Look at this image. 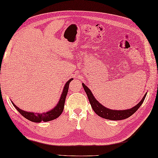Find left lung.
I'll list each match as a JSON object with an SVG mask.
<instances>
[{
    "instance_id": "left-lung-1",
    "label": "left lung",
    "mask_w": 158,
    "mask_h": 158,
    "mask_svg": "<svg viewBox=\"0 0 158 158\" xmlns=\"http://www.w3.org/2000/svg\"><path fill=\"white\" fill-rule=\"evenodd\" d=\"M83 88L84 89L86 94L88 96V98L89 99V102L90 103L92 109L94 111V112L97 114L98 116H99L101 118H103L105 119H108L111 120H123L125 118H129V116L133 115L136 111L138 110V108L141 106V105L143 104L144 102V100L147 92L144 94L143 98H142V100L139 102V103L130 109L124 110H111L109 108H107L103 105L101 104L97 99H96L94 95L92 94V92H91L87 86H86L84 83H82Z\"/></svg>"
}]
</instances>
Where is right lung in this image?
Here are the masks:
<instances>
[{"label":"right lung","mask_w":158,"mask_h":158,"mask_svg":"<svg viewBox=\"0 0 158 158\" xmlns=\"http://www.w3.org/2000/svg\"><path fill=\"white\" fill-rule=\"evenodd\" d=\"M73 80V79H70L68 81L66 84H65L62 93L61 94V97L60 100H59L58 103L56 105L53 109L48 111L46 112L43 113H35V112H27V111H24L23 110L20 109L19 107H18L15 105L13 103V101H11L13 106L15 107L19 113L22 116H24V118L28 119L30 121H32L34 123H40V122H48L51 121V120H54L55 118H58L59 116L61 115V114L62 113L64 107V103L65 100H66V97L68 93V90H69V83L70 82Z\"/></svg>","instance_id":"1"}]
</instances>
